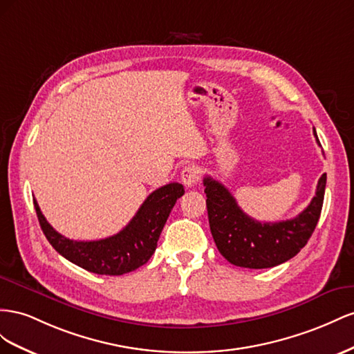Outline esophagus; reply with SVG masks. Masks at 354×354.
I'll return each mask as SVG.
<instances>
[{
	"label": "esophagus",
	"mask_w": 354,
	"mask_h": 354,
	"mask_svg": "<svg viewBox=\"0 0 354 354\" xmlns=\"http://www.w3.org/2000/svg\"><path fill=\"white\" fill-rule=\"evenodd\" d=\"M200 178V170L197 166L194 165H188L180 171V180L185 187H193L194 184H197V180Z\"/></svg>",
	"instance_id": "esophagus-1"
}]
</instances>
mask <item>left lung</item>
Here are the masks:
<instances>
[{"mask_svg": "<svg viewBox=\"0 0 354 354\" xmlns=\"http://www.w3.org/2000/svg\"><path fill=\"white\" fill-rule=\"evenodd\" d=\"M320 145L316 129H313ZM210 233L218 250L231 264L245 268H270L294 258L315 231L325 197L326 174L317 183L316 196L297 218L259 222L246 215L219 180L203 179Z\"/></svg>", "mask_w": 354, "mask_h": 354, "instance_id": "left-lung-1", "label": "left lung"}]
</instances>
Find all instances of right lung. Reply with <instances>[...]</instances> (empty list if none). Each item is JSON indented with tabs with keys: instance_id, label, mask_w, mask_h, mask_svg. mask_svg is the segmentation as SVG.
<instances>
[{
	"instance_id": "1",
	"label": "right lung",
	"mask_w": 354,
	"mask_h": 354,
	"mask_svg": "<svg viewBox=\"0 0 354 354\" xmlns=\"http://www.w3.org/2000/svg\"><path fill=\"white\" fill-rule=\"evenodd\" d=\"M184 193L183 184L178 183L160 187L147 197L136 215L120 233L93 241L64 237L48 224L37 200H34V207L44 236L57 254L90 272L121 276L144 266L153 257L170 210Z\"/></svg>"
}]
</instances>
